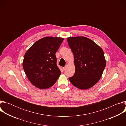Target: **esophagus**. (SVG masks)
I'll return each mask as SVG.
<instances>
[{"label": "esophagus", "instance_id": "34e87169", "mask_svg": "<svg viewBox=\"0 0 126 126\" xmlns=\"http://www.w3.org/2000/svg\"><path fill=\"white\" fill-rule=\"evenodd\" d=\"M66 68H67V66L64 67H63V70H65L66 69Z\"/></svg>", "mask_w": 126, "mask_h": 126}]
</instances>
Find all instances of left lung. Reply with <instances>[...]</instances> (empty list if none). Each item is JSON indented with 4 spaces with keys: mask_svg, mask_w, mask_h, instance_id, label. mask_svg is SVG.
<instances>
[{
    "mask_svg": "<svg viewBox=\"0 0 126 126\" xmlns=\"http://www.w3.org/2000/svg\"><path fill=\"white\" fill-rule=\"evenodd\" d=\"M67 41L74 54L75 67L74 75L69 78L70 82L82 90L92 87L100 79L106 67L103 49L84 36L68 37Z\"/></svg>",
    "mask_w": 126,
    "mask_h": 126,
    "instance_id": "8db88e82",
    "label": "left lung"
}]
</instances>
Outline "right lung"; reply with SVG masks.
Returning a JSON list of instances; mask_svg holds the SVG:
<instances>
[{
  "label": "right lung",
  "mask_w": 126,
  "mask_h": 126,
  "mask_svg": "<svg viewBox=\"0 0 126 126\" xmlns=\"http://www.w3.org/2000/svg\"><path fill=\"white\" fill-rule=\"evenodd\" d=\"M64 38L45 37L26 52L23 61L25 73L32 85L41 89L52 87L61 75L55 55Z\"/></svg>",
  "instance_id": "1"
}]
</instances>
